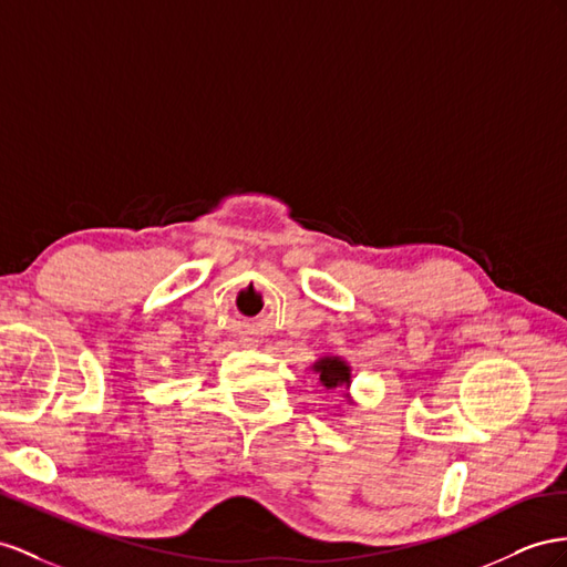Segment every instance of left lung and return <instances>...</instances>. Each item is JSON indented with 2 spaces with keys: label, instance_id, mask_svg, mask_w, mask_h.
<instances>
[{
  "label": "left lung",
  "instance_id": "obj_1",
  "mask_svg": "<svg viewBox=\"0 0 567 567\" xmlns=\"http://www.w3.org/2000/svg\"><path fill=\"white\" fill-rule=\"evenodd\" d=\"M318 373V381L326 390H347L352 385V367L342 357H321L311 367ZM350 398V395H344Z\"/></svg>",
  "mask_w": 567,
  "mask_h": 567
}]
</instances>
